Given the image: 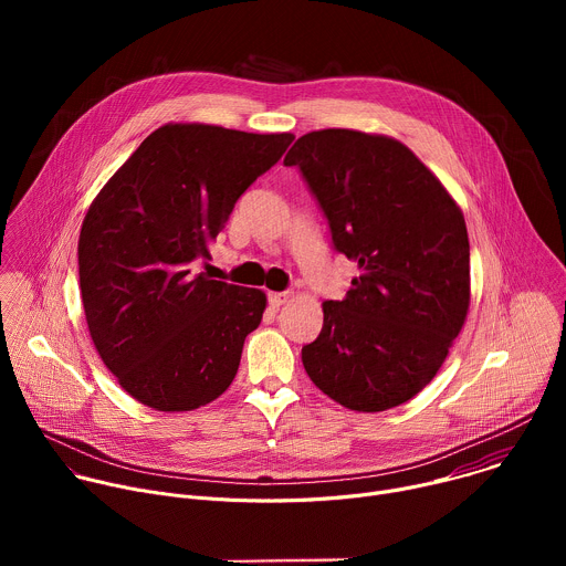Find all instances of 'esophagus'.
Wrapping results in <instances>:
<instances>
[{
  "label": "esophagus",
  "instance_id": "34e87169",
  "mask_svg": "<svg viewBox=\"0 0 566 566\" xmlns=\"http://www.w3.org/2000/svg\"><path fill=\"white\" fill-rule=\"evenodd\" d=\"M286 300H289V293H269V304H271L273 308L282 306Z\"/></svg>",
  "mask_w": 566,
  "mask_h": 566
}]
</instances>
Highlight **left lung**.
I'll use <instances>...</instances> for the list:
<instances>
[{"label": "left lung", "mask_w": 566, "mask_h": 566, "mask_svg": "<svg viewBox=\"0 0 566 566\" xmlns=\"http://www.w3.org/2000/svg\"><path fill=\"white\" fill-rule=\"evenodd\" d=\"M284 166L300 168L334 249L358 264L347 295L322 302L325 322L302 365L349 410L396 408L437 376L465 322L463 212L410 147L382 134L308 132Z\"/></svg>", "instance_id": "obj_1"}]
</instances>
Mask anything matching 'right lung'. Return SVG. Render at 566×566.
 <instances>
[{
  "instance_id": "obj_1",
  "label": "right lung",
  "mask_w": 566,
  "mask_h": 566,
  "mask_svg": "<svg viewBox=\"0 0 566 566\" xmlns=\"http://www.w3.org/2000/svg\"><path fill=\"white\" fill-rule=\"evenodd\" d=\"M293 134L203 123L154 129L92 201L77 239L80 293L105 367L138 402L190 412L232 382L266 295L192 273L237 199Z\"/></svg>"
}]
</instances>
